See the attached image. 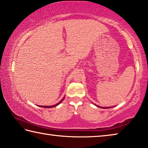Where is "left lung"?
Returning a JSON list of instances; mask_svg holds the SVG:
<instances>
[{
    "instance_id": "obj_1",
    "label": "left lung",
    "mask_w": 148,
    "mask_h": 148,
    "mask_svg": "<svg viewBox=\"0 0 148 148\" xmlns=\"http://www.w3.org/2000/svg\"><path fill=\"white\" fill-rule=\"evenodd\" d=\"M95 106H97V107H99V108H112V107H100V106H97V105H96V104H95ZM114 107V106H113Z\"/></svg>"
}]
</instances>
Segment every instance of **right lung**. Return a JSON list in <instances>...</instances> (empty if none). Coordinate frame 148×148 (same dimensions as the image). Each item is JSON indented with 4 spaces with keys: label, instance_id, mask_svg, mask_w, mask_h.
Returning <instances> with one entry per match:
<instances>
[{
    "label": "right lung",
    "instance_id": "obj_1",
    "mask_svg": "<svg viewBox=\"0 0 148 148\" xmlns=\"http://www.w3.org/2000/svg\"><path fill=\"white\" fill-rule=\"evenodd\" d=\"M64 97L63 99H62L61 101H60L59 103H57V104H55V105H53V106H40V107H42V108H53V107H55V106H57V105H59L60 103H61V102L63 101L64 100Z\"/></svg>",
    "mask_w": 148,
    "mask_h": 148
}]
</instances>
